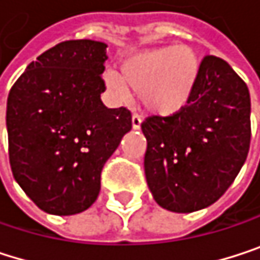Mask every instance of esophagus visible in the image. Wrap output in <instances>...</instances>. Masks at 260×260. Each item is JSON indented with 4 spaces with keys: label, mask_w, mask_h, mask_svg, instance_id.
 <instances>
[{
    "label": "esophagus",
    "mask_w": 260,
    "mask_h": 260,
    "mask_svg": "<svg viewBox=\"0 0 260 260\" xmlns=\"http://www.w3.org/2000/svg\"><path fill=\"white\" fill-rule=\"evenodd\" d=\"M133 127L134 129H140L142 127V117L139 114H134L133 115Z\"/></svg>",
    "instance_id": "esophagus-1"
}]
</instances>
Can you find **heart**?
<instances>
[{
  "mask_svg": "<svg viewBox=\"0 0 260 260\" xmlns=\"http://www.w3.org/2000/svg\"><path fill=\"white\" fill-rule=\"evenodd\" d=\"M200 57L189 45H166L126 56L120 73L106 71L103 82L118 100L137 92L152 114L172 115L183 111L198 85Z\"/></svg>",
  "mask_w": 260,
  "mask_h": 260,
  "instance_id": "1",
  "label": "heart"
}]
</instances>
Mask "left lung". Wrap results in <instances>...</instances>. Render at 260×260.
Here are the masks:
<instances>
[{
	"mask_svg": "<svg viewBox=\"0 0 260 260\" xmlns=\"http://www.w3.org/2000/svg\"><path fill=\"white\" fill-rule=\"evenodd\" d=\"M250 112L245 82L224 59L206 56L189 105L142 123L146 181L158 206L192 213L225 193L248 155Z\"/></svg>",
	"mask_w": 260,
	"mask_h": 260,
	"instance_id": "left-lung-1",
	"label": "left lung"
}]
</instances>
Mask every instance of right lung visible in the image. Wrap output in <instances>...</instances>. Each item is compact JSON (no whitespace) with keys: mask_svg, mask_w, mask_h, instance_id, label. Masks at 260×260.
<instances>
[{"mask_svg":"<svg viewBox=\"0 0 260 260\" xmlns=\"http://www.w3.org/2000/svg\"><path fill=\"white\" fill-rule=\"evenodd\" d=\"M106 44L65 41L28 63L9 92L15 180L44 212L76 215L97 200L106 160L131 131V111L106 108Z\"/></svg>","mask_w":260,"mask_h":260,"instance_id":"obj_1","label":"right lung"}]
</instances>
